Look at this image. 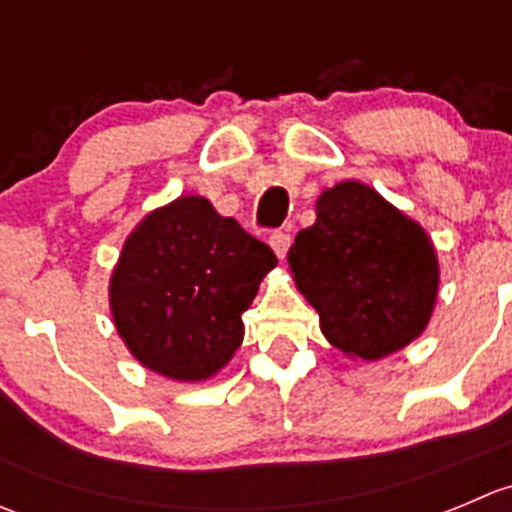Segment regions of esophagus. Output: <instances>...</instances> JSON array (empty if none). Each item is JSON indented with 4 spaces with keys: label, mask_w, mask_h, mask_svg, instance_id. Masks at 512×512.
I'll use <instances>...</instances> for the list:
<instances>
[{
    "label": "esophagus",
    "mask_w": 512,
    "mask_h": 512,
    "mask_svg": "<svg viewBox=\"0 0 512 512\" xmlns=\"http://www.w3.org/2000/svg\"><path fill=\"white\" fill-rule=\"evenodd\" d=\"M289 245H292V235H289V232L277 230V232H272V235H270V247L275 250V255L280 257V260H285V257H287Z\"/></svg>",
    "instance_id": "34e87169"
}]
</instances>
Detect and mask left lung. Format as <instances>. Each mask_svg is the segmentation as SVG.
Returning <instances> with one entry per match:
<instances>
[{
    "instance_id": "1",
    "label": "left lung",
    "mask_w": 512,
    "mask_h": 512,
    "mask_svg": "<svg viewBox=\"0 0 512 512\" xmlns=\"http://www.w3.org/2000/svg\"><path fill=\"white\" fill-rule=\"evenodd\" d=\"M314 213L287 262L327 342L361 361L409 347L431 322L441 282L428 232L359 180L324 190Z\"/></svg>"
}]
</instances>
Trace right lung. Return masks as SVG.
Segmentation results:
<instances>
[{
	"label": "right lung",
	"instance_id": "obj_1",
	"mask_svg": "<svg viewBox=\"0 0 512 512\" xmlns=\"http://www.w3.org/2000/svg\"><path fill=\"white\" fill-rule=\"evenodd\" d=\"M275 265V252L208 198L180 195L123 242L108 282L118 337L165 379H210L242 344V312Z\"/></svg>",
	"mask_w": 512,
	"mask_h": 512
}]
</instances>
